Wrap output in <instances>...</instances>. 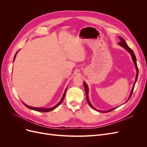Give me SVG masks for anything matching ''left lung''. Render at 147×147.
I'll return each mask as SVG.
<instances>
[{"label":"left lung","mask_w":147,"mask_h":147,"mask_svg":"<svg viewBox=\"0 0 147 147\" xmlns=\"http://www.w3.org/2000/svg\"><path fill=\"white\" fill-rule=\"evenodd\" d=\"M119 39H120V40H121V42H119V43H118V44H119V45L120 46H121V47H123L124 48H125L126 50L129 53H130L131 55V56H132V61H134V65H135V66H136V70H137V74H136V77L135 83H134V85H133V86H132V88L131 92V93H130L129 97V99H128V100H127V101L129 100V99L131 98V97L132 94L133 90H134V88L135 84H136V82L137 80V78H138V74H139V69H138V67H137V61H136V56H135V55H134V51H133L131 50V49L127 46V45L126 44V43L125 40H124L122 37H119ZM84 90H85L86 95V100H87V102H88V104L90 105V106L91 107L92 109H93L95 110L98 111V112H102V113H107V112H110V111H112V110H115V109H117V107H115V108H113V109H110V110H106V111H100V110H96V109L94 107H93V106L91 105V102H90V100H89V98H88V86H87V84H86V83H84Z\"/></svg>","instance_id":"8db88e82"}]
</instances>
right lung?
<instances>
[{
	"mask_svg": "<svg viewBox=\"0 0 147 147\" xmlns=\"http://www.w3.org/2000/svg\"><path fill=\"white\" fill-rule=\"evenodd\" d=\"M17 53H18V51L16 53V54H15V56H14V59H13V61H14V60H15V57H16V55ZM66 90H67V88L65 89V91H64V94H63V97H62V99H61V100L59 101V103L57 104L56 105H55V107H51V108L33 107H30V106H29V105H28L25 104L24 103V102H23V103L24 104V105L26 107H28V109H31V110H35V111H38V112H50V111H51V110H53L55 109L56 107H58V106H59V105H60V104L62 103V102L63 101V100H64V97H65Z\"/></svg>",
	"mask_w": 147,
	"mask_h": 147,
	"instance_id": "right-lung-1",
	"label": "right lung"
}]
</instances>
